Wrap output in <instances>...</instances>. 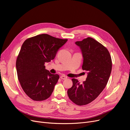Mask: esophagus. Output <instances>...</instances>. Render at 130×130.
Wrapping results in <instances>:
<instances>
[{"instance_id":"obj_1","label":"esophagus","mask_w":130,"mask_h":130,"mask_svg":"<svg viewBox=\"0 0 130 130\" xmlns=\"http://www.w3.org/2000/svg\"><path fill=\"white\" fill-rule=\"evenodd\" d=\"M67 78L66 76H64V75H61V76H60V79H61V80H65V79H66Z\"/></svg>"}]
</instances>
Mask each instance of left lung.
I'll use <instances>...</instances> for the list:
<instances>
[{
	"label": "left lung",
	"mask_w": 130,
	"mask_h": 130,
	"mask_svg": "<svg viewBox=\"0 0 130 130\" xmlns=\"http://www.w3.org/2000/svg\"><path fill=\"white\" fill-rule=\"evenodd\" d=\"M84 57L82 69L87 72L86 80L82 84L72 79L73 86L68 90L69 99L78 105L92 102L106 86L112 69V60L108 49L91 37L77 41Z\"/></svg>",
	"instance_id": "left-lung-1"
}]
</instances>
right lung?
I'll return each instance as SVG.
<instances>
[{
  "mask_svg": "<svg viewBox=\"0 0 130 130\" xmlns=\"http://www.w3.org/2000/svg\"><path fill=\"white\" fill-rule=\"evenodd\" d=\"M67 41L43 34L23 42L16 61L18 78L24 92L32 100L41 101L51 96L59 76L46 70L45 62L54 59Z\"/></svg>",
  "mask_w": 130,
  "mask_h": 130,
  "instance_id": "obj_1",
  "label": "right lung"
}]
</instances>
